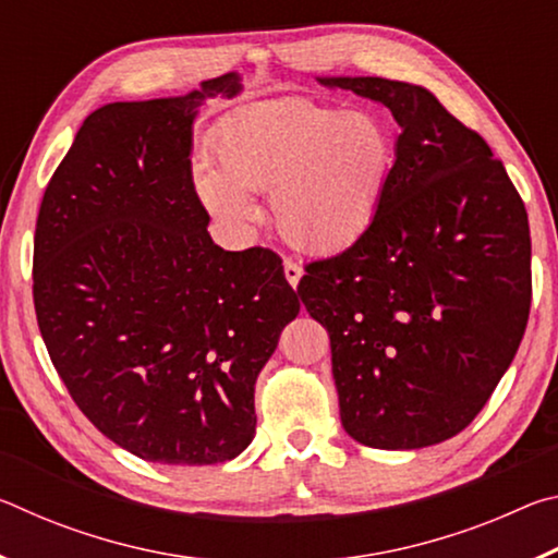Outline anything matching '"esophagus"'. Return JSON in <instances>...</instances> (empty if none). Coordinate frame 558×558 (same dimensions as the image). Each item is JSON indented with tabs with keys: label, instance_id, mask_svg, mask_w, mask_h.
Returning <instances> with one entry per match:
<instances>
[{
	"label": "esophagus",
	"instance_id": "obj_1",
	"mask_svg": "<svg viewBox=\"0 0 558 558\" xmlns=\"http://www.w3.org/2000/svg\"><path fill=\"white\" fill-rule=\"evenodd\" d=\"M282 268H286V280L290 282L292 288H298V282L302 278V268L298 266L295 260H286V263H282Z\"/></svg>",
	"mask_w": 558,
	"mask_h": 558
}]
</instances>
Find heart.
<instances>
[{
	"mask_svg": "<svg viewBox=\"0 0 558 558\" xmlns=\"http://www.w3.org/2000/svg\"><path fill=\"white\" fill-rule=\"evenodd\" d=\"M393 162V135L374 112L280 98L226 122L216 143L219 172L202 167L194 184L233 233L258 221L245 194H270L282 239L307 253H337L372 229Z\"/></svg>",
	"mask_w": 558,
	"mask_h": 558,
	"instance_id": "heart-1",
	"label": "heart"
}]
</instances>
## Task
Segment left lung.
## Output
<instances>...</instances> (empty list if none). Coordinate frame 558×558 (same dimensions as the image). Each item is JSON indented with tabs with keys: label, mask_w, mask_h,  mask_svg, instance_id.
<instances>
[{
	"label": "left lung",
	"mask_w": 558,
	"mask_h": 558,
	"mask_svg": "<svg viewBox=\"0 0 558 558\" xmlns=\"http://www.w3.org/2000/svg\"><path fill=\"white\" fill-rule=\"evenodd\" d=\"M317 81L381 102L401 135L372 229L310 263L298 295L329 335L349 436L381 450L436 446L483 411L524 337V202L430 90L376 75Z\"/></svg>",
	"instance_id": "left-lung-1"
}]
</instances>
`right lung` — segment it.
Returning a JSON list of instances; mask_svg holds the SVG:
<instances>
[{"label":"right lung","instance_id":"1","mask_svg":"<svg viewBox=\"0 0 558 558\" xmlns=\"http://www.w3.org/2000/svg\"><path fill=\"white\" fill-rule=\"evenodd\" d=\"M239 90L223 73L90 112L36 219L34 307L56 372L102 436L162 465L251 446L256 379L300 313L282 260L216 245L194 189L196 112Z\"/></svg>","mask_w":558,"mask_h":558}]
</instances>
